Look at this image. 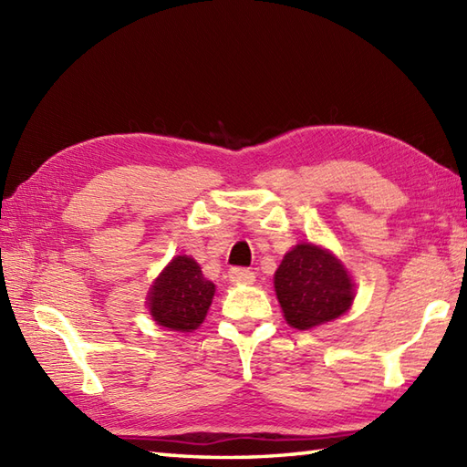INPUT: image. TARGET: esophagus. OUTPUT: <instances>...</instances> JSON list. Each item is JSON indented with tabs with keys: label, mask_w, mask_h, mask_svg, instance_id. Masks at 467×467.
Listing matches in <instances>:
<instances>
[{
	"label": "esophagus",
	"mask_w": 467,
	"mask_h": 467,
	"mask_svg": "<svg viewBox=\"0 0 467 467\" xmlns=\"http://www.w3.org/2000/svg\"><path fill=\"white\" fill-rule=\"evenodd\" d=\"M228 279L236 285H251L254 281V273L251 269H244V266H233L228 271Z\"/></svg>",
	"instance_id": "1"
}]
</instances>
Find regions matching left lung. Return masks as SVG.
Masks as SVG:
<instances>
[{"instance_id": "1", "label": "left lung", "mask_w": 467, "mask_h": 467, "mask_svg": "<svg viewBox=\"0 0 467 467\" xmlns=\"http://www.w3.org/2000/svg\"><path fill=\"white\" fill-rule=\"evenodd\" d=\"M275 291L285 319L311 329L341 317L353 303V283L335 256L315 244H296L275 273Z\"/></svg>"}]
</instances>
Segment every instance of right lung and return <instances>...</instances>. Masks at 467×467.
<instances>
[{"mask_svg":"<svg viewBox=\"0 0 467 467\" xmlns=\"http://www.w3.org/2000/svg\"><path fill=\"white\" fill-rule=\"evenodd\" d=\"M214 285L191 256H176L158 276L148 306L158 325L171 331H194L213 303Z\"/></svg>","mask_w":467,"mask_h":467,"instance_id":"obj_1","label":"right lung"}]
</instances>
